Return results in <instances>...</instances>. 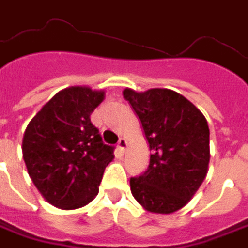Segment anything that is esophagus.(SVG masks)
Instances as JSON below:
<instances>
[{"label": "esophagus", "instance_id": "esophagus-1", "mask_svg": "<svg viewBox=\"0 0 248 248\" xmlns=\"http://www.w3.org/2000/svg\"><path fill=\"white\" fill-rule=\"evenodd\" d=\"M126 148H127V141L121 137V139H119V141H118V150H119L122 154H124V153H126Z\"/></svg>", "mask_w": 248, "mask_h": 248}]
</instances>
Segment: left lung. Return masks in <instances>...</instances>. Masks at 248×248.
<instances>
[{"label":"left lung","instance_id":"obj_1","mask_svg":"<svg viewBox=\"0 0 248 248\" xmlns=\"http://www.w3.org/2000/svg\"><path fill=\"white\" fill-rule=\"evenodd\" d=\"M124 97L140 118L151 151L147 170L130 179L132 194L150 212L172 214L187 204L207 176V119L173 90L124 89Z\"/></svg>","mask_w":248,"mask_h":248}]
</instances>
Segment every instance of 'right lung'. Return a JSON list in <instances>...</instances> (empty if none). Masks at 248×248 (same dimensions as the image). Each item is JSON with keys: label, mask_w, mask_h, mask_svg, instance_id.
<instances>
[{"label": "right lung", "mask_w": 248, "mask_h": 248, "mask_svg": "<svg viewBox=\"0 0 248 248\" xmlns=\"http://www.w3.org/2000/svg\"><path fill=\"white\" fill-rule=\"evenodd\" d=\"M103 90L73 86L57 93L29 122L22 153L29 176L49 204L62 210L87 205L98 194L113 147L103 143L90 115Z\"/></svg>", "instance_id": "add662e5"}]
</instances>
